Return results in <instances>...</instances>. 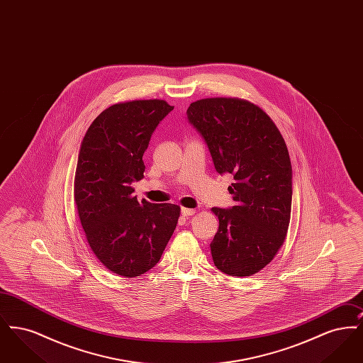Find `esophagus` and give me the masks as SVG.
<instances>
[{
	"label": "esophagus",
	"instance_id": "1",
	"mask_svg": "<svg viewBox=\"0 0 363 363\" xmlns=\"http://www.w3.org/2000/svg\"><path fill=\"white\" fill-rule=\"evenodd\" d=\"M181 213H182V216L188 218V216H191V215H194V213H196V209H191V208H182V209H181Z\"/></svg>",
	"mask_w": 363,
	"mask_h": 363
}]
</instances>
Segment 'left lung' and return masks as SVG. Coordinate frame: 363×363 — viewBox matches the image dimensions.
<instances>
[{"mask_svg":"<svg viewBox=\"0 0 363 363\" xmlns=\"http://www.w3.org/2000/svg\"><path fill=\"white\" fill-rule=\"evenodd\" d=\"M186 114L216 172L235 179L228 186L235 206L212 208L219 219L211 242L215 267L252 277L274 259L290 225L293 169L284 138L268 114L245 99H200Z\"/></svg>","mask_w":363,"mask_h":363,"instance_id":"obj_1","label":"left lung"}]
</instances>
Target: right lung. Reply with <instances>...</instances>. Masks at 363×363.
Returning a JSON list of instances; mask_svg holds the SVG:
<instances>
[{
	"mask_svg": "<svg viewBox=\"0 0 363 363\" xmlns=\"http://www.w3.org/2000/svg\"><path fill=\"white\" fill-rule=\"evenodd\" d=\"M173 106L132 101L110 106L86 130L74 174V203L91 250L113 274L136 277L162 257L179 218L175 204L138 203L143 155Z\"/></svg>",
	"mask_w": 363,
	"mask_h": 363,
	"instance_id": "right-lung-1",
	"label": "right lung"
}]
</instances>
